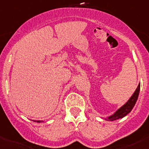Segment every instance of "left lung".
Wrapping results in <instances>:
<instances>
[{"mask_svg": "<svg viewBox=\"0 0 149 149\" xmlns=\"http://www.w3.org/2000/svg\"><path fill=\"white\" fill-rule=\"evenodd\" d=\"M139 91H140V84L138 86L137 88L136 89L135 92L133 93V94L132 95V97L129 99L128 101L123 106H122L118 111L115 112L112 115L108 117L107 118H106L107 120L108 121H114L116 120L120 119V118H124L125 116L127 115L128 113H130L131 112V110L133 109V107L136 104V101L138 100V97L139 95Z\"/></svg>", "mask_w": 149, "mask_h": 149, "instance_id": "obj_1", "label": "left lung"}]
</instances>
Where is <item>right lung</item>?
Returning a JSON list of instances; mask_svg holds the SVG:
<instances>
[{
    "mask_svg": "<svg viewBox=\"0 0 149 149\" xmlns=\"http://www.w3.org/2000/svg\"><path fill=\"white\" fill-rule=\"evenodd\" d=\"M34 122H37V123H42V120H34Z\"/></svg>",
    "mask_w": 149,
    "mask_h": 149,
    "instance_id": "add662e5",
    "label": "right lung"
}]
</instances>
